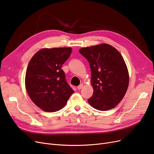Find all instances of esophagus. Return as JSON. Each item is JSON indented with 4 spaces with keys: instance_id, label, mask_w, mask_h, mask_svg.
<instances>
[{
    "instance_id": "esophagus-1",
    "label": "esophagus",
    "mask_w": 154,
    "mask_h": 154,
    "mask_svg": "<svg viewBox=\"0 0 154 154\" xmlns=\"http://www.w3.org/2000/svg\"><path fill=\"white\" fill-rule=\"evenodd\" d=\"M83 84H80L79 86H78L77 88H78V90H81V89L83 88Z\"/></svg>"
}]
</instances>
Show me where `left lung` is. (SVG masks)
Wrapping results in <instances>:
<instances>
[{
    "label": "left lung",
    "mask_w": 154,
    "mask_h": 154,
    "mask_svg": "<svg viewBox=\"0 0 154 154\" xmlns=\"http://www.w3.org/2000/svg\"><path fill=\"white\" fill-rule=\"evenodd\" d=\"M79 52L87 59L91 67L94 93L88 99V103L100 111L115 108L124 97L129 82L122 56L108 44L83 48Z\"/></svg>",
    "instance_id": "left-lung-1"
}]
</instances>
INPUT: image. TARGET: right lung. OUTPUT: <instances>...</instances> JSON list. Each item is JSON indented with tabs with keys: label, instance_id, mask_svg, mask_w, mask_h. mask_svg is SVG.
<instances>
[{
	"label": "right lung",
	"instance_id": "obj_1",
	"mask_svg": "<svg viewBox=\"0 0 154 154\" xmlns=\"http://www.w3.org/2000/svg\"><path fill=\"white\" fill-rule=\"evenodd\" d=\"M71 51V48H44L37 52L29 63L26 90L33 103L45 111L60 110L74 92L61 69Z\"/></svg>",
	"mask_w": 154,
	"mask_h": 154
}]
</instances>
